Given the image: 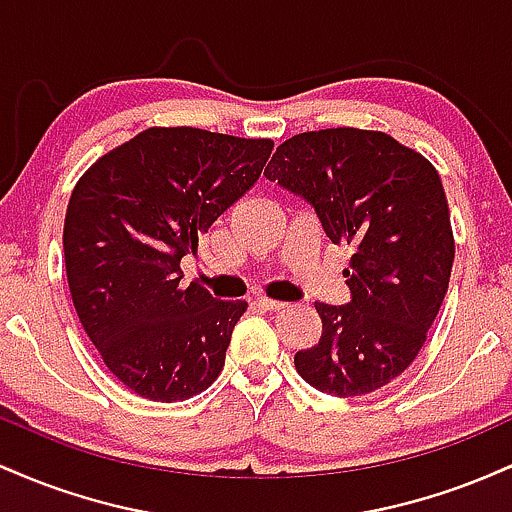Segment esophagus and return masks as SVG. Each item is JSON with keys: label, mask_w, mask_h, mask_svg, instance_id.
Here are the masks:
<instances>
[{"label": "esophagus", "mask_w": 512, "mask_h": 512, "mask_svg": "<svg viewBox=\"0 0 512 512\" xmlns=\"http://www.w3.org/2000/svg\"><path fill=\"white\" fill-rule=\"evenodd\" d=\"M255 303L262 305L264 310H281V308H286L284 301H274V298H267V296H260Z\"/></svg>", "instance_id": "obj_1"}]
</instances>
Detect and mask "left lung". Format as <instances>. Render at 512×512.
Returning a JSON list of instances; mask_svg holds the SVG:
<instances>
[{"mask_svg": "<svg viewBox=\"0 0 512 512\" xmlns=\"http://www.w3.org/2000/svg\"><path fill=\"white\" fill-rule=\"evenodd\" d=\"M310 202L332 243L354 248L351 301L315 303L322 337L293 363L315 390H380L419 356L450 284L455 238L438 170L385 132L317 129L286 139L264 170Z\"/></svg>", "mask_w": 512, "mask_h": 512, "instance_id": "1", "label": "left lung"}]
</instances>
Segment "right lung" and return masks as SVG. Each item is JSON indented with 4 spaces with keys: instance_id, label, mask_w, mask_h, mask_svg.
I'll return each mask as SVG.
<instances>
[{
    "instance_id": "add662e5",
    "label": "right lung",
    "mask_w": 512,
    "mask_h": 512,
    "mask_svg": "<svg viewBox=\"0 0 512 512\" xmlns=\"http://www.w3.org/2000/svg\"><path fill=\"white\" fill-rule=\"evenodd\" d=\"M272 139L149 127L98 158L64 219V264L81 325L110 373L154 402L219 378L245 301H216L180 260L262 175Z\"/></svg>"
}]
</instances>
